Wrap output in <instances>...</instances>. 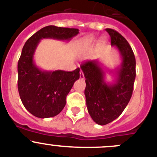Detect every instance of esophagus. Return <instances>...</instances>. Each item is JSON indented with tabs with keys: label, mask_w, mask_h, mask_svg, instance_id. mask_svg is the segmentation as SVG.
Listing matches in <instances>:
<instances>
[{
	"label": "esophagus",
	"mask_w": 157,
	"mask_h": 157,
	"mask_svg": "<svg viewBox=\"0 0 157 157\" xmlns=\"http://www.w3.org/2000/svg\"><path fill=\"white\" fill-rule=\"evenodd\" d=\"M80 79H84V73H83V72H82V71L80 72Z\"/></svg>",
	"instance_id": "obj_1"
}]
</instances>
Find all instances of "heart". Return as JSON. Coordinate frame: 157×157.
Wrapping results in <instances>:
<instances>
[{"label":"heart","mask_w":157,"mask_h":157,"mask_svg":"<svg viewBox=\"0 0 157 157\" xmlns=\"http://www.w3.org/2000/svg\"><path fill=\"white\" fill-rule=\"evenodd\" d=\"M91 40H92V38L89 37V38H87V40H86V41H87V42H91Z\"/></svg>","instance_id":"b5f03b06"}]
</instances>
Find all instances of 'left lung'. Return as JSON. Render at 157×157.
Returning a JSON list of instances; mask_svg holds the SVG:
<instances>
[{
	"mask_svg": "<svg viewBox=\"0 0 157 157\" xmlns=\"http://www.w3.org/2000/svg\"><path fill=\"white\" fill-rule=\"evenodd\" d=\"M122 57L121 67L117 70V80L112 84L104 80L105 72L96 60L87 61L80 66L85 77L84 94L88 113L96 124L105 125L119 117L126 108L133 93L136 61L132 48L121 33L105 29Z\"/></svg>",
	"mask_w": 157,
	"mask_h": 157,
	"instance_id": "obj_1",
	"label": "left lung"
}]
</instances>
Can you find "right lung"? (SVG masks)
Segmentation results:
<instances>
[{
	"label": "right lung",
	"mask_w": 157,
	"mask_h": 157,
	"mask_svg": "<svg viewBox=\"0 0 157 157\" xmlns=\"http://www.w3.org/2000/svg\"><path fill=\"white\" fill-rule=\"evenodd\" d=\"M78 29L48 26L26 40L18 63V90L25 108L39 118L55 117L66 105V96L80 78V68L73 71H43L33 63V54L43 38L70 40Z\"/></svg>",
	"instance_id": "1"
}]
</instances>
